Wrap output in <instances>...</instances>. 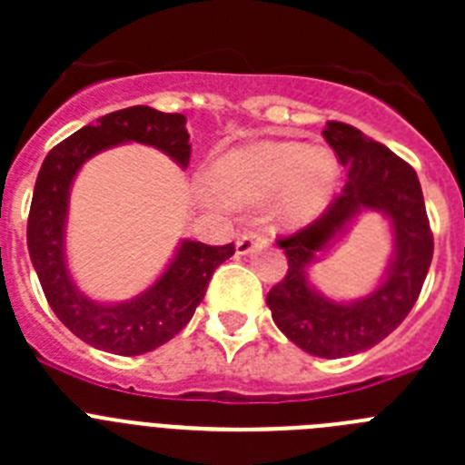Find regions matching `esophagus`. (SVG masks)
<instances>
[{"label": "esophagus", "instance_id": "obj_1", "mask_svg": "<svg viewBox=\"0 0 465 465\" xmlns=\"http://www.w3.org/2000/svg\"><path fill=\"white\" fill-rule=\"evenodd\" d=\"M262 242H265V235H262L261 230H249V232H244V235L237 240V244H235L237 256H246V253H252L258 244H262Z\"/></svg>", "mask_w": 465, "mask_h": 465}]
</instances>
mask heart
<instances>
[{
    "label": "heart",
    "mask_w": 465,
    "mask_h": 465,
    "mask_svg": "<svg viewBox=\"0 0 465 465\" xmlns=\"http://www.w3.org/2000/svg\"><path fill=\"white\" fill-rule=\"evenodd\" d=\"M209 188L225 204H261L277 197L274 219L289 230L307 228L331 207L340 165L322 146L298 142H258L213 160Z\"/></svg>",
    "instance_id": "heart-1"
}]
</instances>
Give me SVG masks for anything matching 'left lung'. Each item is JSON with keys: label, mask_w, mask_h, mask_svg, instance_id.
I'll use <instances>...</instances> for the list:
<instances>
[{"label": "left lung", "mask_w": 465, "mask_h": 465, "mask_svg": "<svg viewBox=\"0 0 465 465\" xmlns=\"http://www.w3.org/2000/svg\"><path fill=\"white\" fill-rule=\"evenodd\" d=\"M323 137L338 153L347 182L322 219L279 240L289 272L268 293L279 331L319 359H344L375 347L396 331L417 302L433 258V235L417 172L347 123L328 121ZM377 211L392 228V258L368 296L332 301L309 279L313 262L346 232L356 215Z\"/></svg>", "instance_id": "obj_1"}]
</instances>
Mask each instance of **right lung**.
<instances>
[{
	"label": "right lung",
	"instance_id": "add662e5",
	"mask_svg": "<svg viewBox=\"0 0 465 465\" xmlns=\"http://www.w3.org/2000/svg\"><path fill=\"white\" fill-rule=\"evenodd\" d=\"M186 116L151 106H127L97 118L60 142L41 165L27 221V249L48 305L69 331L90 347L121 356H139L170 342L186 328L207 293L209 279L235 246H209L182 240L158 279L139 295L102 302L76 286L67 265L69 193L93 155L118 143H146L186 170L191 160Z\"/></svg>",
	"mask_w": 465,
	"mask_h": 465
}]
</instances>
